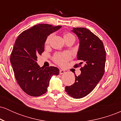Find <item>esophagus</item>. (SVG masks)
I'll return each mask as SVG.
<instances>
[{"label": "esophagus", "mask_w": 121, "mask_h": 121, "mask_svg": "<svg viewBox=\"0 0 121 121\" xmlns=\"http://www.w3.org/2000/svg\"><path fill=\"white\" fill-rule=\"evenodd\" d=\"M65 73V72L64 71V70H62V69H60V74H62Z\"/></svg>", "instance_id": "obj_1"}]
</instances>
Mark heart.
Masks as SVG:
<instances>
[{
    "instance_id": "1",
    "label": "heart",
    "mask_w": 121,
    "mask_h": 121,
    "mask_svg": "<svg viewBox=\"0 0 121 121\" xmlns=\"http://www.w3.org/2000/svg\"><path fill=\"white\" fill-rule=\"evenodd\" d=\"M53 35L50 34L47 36L46 40H45V44H48L51 41L52 39ZM71 37H75L72 34L69 32H65L64 34V40L68 39ZM71 59V55L69 52H63V53H57L53 57V60L58 65L62 66L66 63L68 61Z\"/></svg>"
}]
</instances>
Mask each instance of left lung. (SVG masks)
<instances>
[{"label":"left lung","mask_w":121,"mask_h":121,"mask_svg":"<svg viewBox=\"0 0 121 121\" xmlns=\"http://www.w3.org/2000/svg\"><path fill=\"white\" fill-rule=\"evenodd\" d=\"M80 41L76 64L80 68L81 73L75 76V82L65 87V91L70 97L76 99L81 98L89 94L95 88L102 78L105 72L106 51L102 41L91 30L85 28H73L72 30Z\"/></svg>","instance_id":"left-lung-1"}]
</instances>
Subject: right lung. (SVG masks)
Masks as SVG:
<instances>
[{"label":"right lung","mask_w":121,"mask_h":121,"mask_svg":"<svg viewBox=\"0 0 121 121\" xmlns=\"http://www.w3.org/2000/svg\"><path fill=\"white\" fill-rule=\"evenodd\" d=\"M61 27L47 24L36 25L23 31L15 41L11 63L18 84L30 96L45 93L51 77L59 74L57 67H40L36 61L37 56L44 52L47 36Z\"/></svg>","instance_id":"right-lung-1"}]
</instances>
